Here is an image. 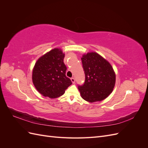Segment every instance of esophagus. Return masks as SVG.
Segmentation results:
<instances>
[{
	"mask_svg": "<svg viewBox=\"0 0 148 148\" xmlns=\"http://www.w3.org/2000/svg\"><path fill=\"white\" fill-rule=\"evenodd\" d=\"M71 82H72V83H75V78L73 77V78H71Z\"/></svg>",
	"mask_w": 148,
	"mask_h": 148,
	"instance_id": "obj_1",
	"label": "esophagus"
}]
</instances>
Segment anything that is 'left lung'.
I'll return each instance as SVG.
<instances>
[{
    "instance_id": "1",
    "label": "left lung",
    "mask_w": 148,
    "mask_h": 148,
    "mask_svg": "<svg viewBox=\"0 0 148 148\" xmlns=\"http://www.w3.org/2000/svg\"><path fill=\"white\" fill-rule=\"evenodd\" d=\"M82 60L85 81L78 87L82 97L89 102L105 99L115 86V73L112 66L95 52L83 54Z\"/></svg>"
}]
</instances>
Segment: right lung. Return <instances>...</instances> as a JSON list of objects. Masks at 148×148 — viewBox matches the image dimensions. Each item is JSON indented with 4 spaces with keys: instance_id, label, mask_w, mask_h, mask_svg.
I'll use <instances>...</instances> for the list:
<instances>
[{
    "instance_id": "obj_1",
    "label": "right lung",
    "mask_w": 148,
    "mask_h": 148,
    "mask_svg": "<svg viewBox=\"0 0 148 148\" xmlns=\"http://www.w3.org/2000/svg\"><path fill=\"white\" fill-rule=\"evenodd\" d=\"M64 57L65 53L62 49L55 48L36 62L33 70V83L42 96L52 99L59 97L72 84L70 79L66 77Z\"/></svg>"
}]
</instances>
